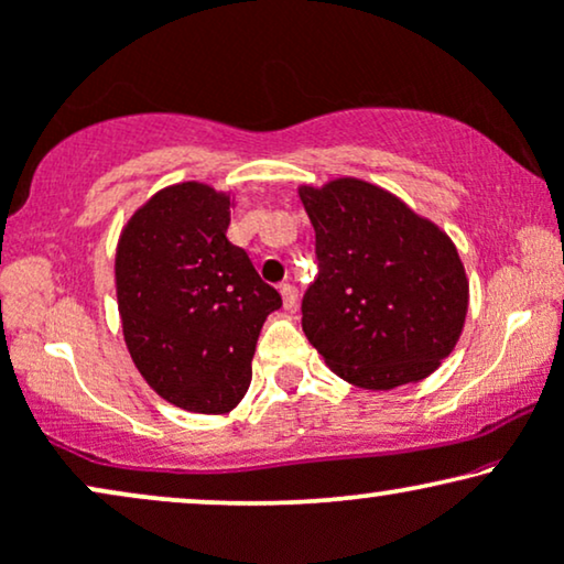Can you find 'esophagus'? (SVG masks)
<instances>
[{
    "label": "esophagus",
    "mask_w": 564,
    "mask_h": 564,
    "mask_svg": "<svg viewBox=\"0 0 564 564\" xmlns=\"http://www.w3.org/2000/svg\"><path fill=\"white\" fill-rule=\"evenodd\" d=\"M281 299H283V310H294L296 306V289L291 283H281Z\"/></svg>",
    "instance_id": "obj_1"
}]
</instances>
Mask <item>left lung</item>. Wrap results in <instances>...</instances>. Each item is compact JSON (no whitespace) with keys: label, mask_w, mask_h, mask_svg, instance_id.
<instances>
[{"label":"left lung","mask_w":564,"mask_h":564,"mask_svg":"<svg viewBox=\"0 0 564 564\" xmlns=\"http://www.w3.org/2000/svg\"><path fill=\"white\" fill-rule=\"evenodd\" d=\"M319 275L302 327L340 380L365 390L419 382L453 354L468 275L453 239L393 192L356 176L299 184Z\"/></svg>","instance_id":"obj_1"}]
</instances>
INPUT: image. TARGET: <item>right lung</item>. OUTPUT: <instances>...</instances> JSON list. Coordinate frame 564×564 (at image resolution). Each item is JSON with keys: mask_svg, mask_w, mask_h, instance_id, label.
<instances>
[{"mask_svg": "<svg viewBox=\"0 0 564 564\" xmlns=\"http://www.w3.org/2000/svg\"><path fill=\"white\" fill-rule=\"evenodd\" d=\"M231 208L205 182L169 184L132 213L113 254L127 351L163 401L192 413L237 409L262 323L281 306L226 239Z\"/></svg>", "mask_w": 564, "mask_h": 564, "instance_id": "add662e5", "label": "right lung"}]
</instances>
